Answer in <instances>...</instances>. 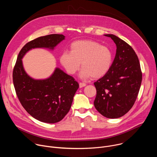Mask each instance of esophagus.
Segmentation results:
<instances>
[{
  "label": "esophagus",
  "instance_id": "34e87169",
  "mask_svg": "<svg viewBox=\"0 0 157 157\" xmlns=\"http://www.w3.org/2000/svg\"><path fill=\"white\" fill-rule=\"evenodd\" d=\"M86 83H84V82H79V87H84L86 86Z\"/></svg>",
  "mask_w": 157,
  "mask_h": 157
}]
</instances>
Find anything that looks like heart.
Returning a JSON list of instances; mask_svg holds the SVG:
<instances>
[{"label":"heart","instance_id":"b5f03b06","mask_svg":"<svg viewBox=\"0 0 157 157\" xmlns=\"http://www.w3.org/2000/svg\"><path fill=\"white\" fill-rule=\"evenodd\" d=\"M61 64L66 71L75 75L80 68L82 78L94 79L105 76L109 71L113 61L110 49L93 40H78L70 46V52H63L59 58Z\"/></svg>","mask_w":157,"mask_h":157}]
</instances>
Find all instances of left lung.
<instances>
[{
	"label": "left lung",
	"mask_w": 157,
	"mask_h": 157,
	"mask_svg": "<svg viewBox=\"0 0 157 157\" xmlns=\"http://www.w3.org/2000/svg\"><path fill=\"white\" fill-rule=\"evenodd\" d=\"M116 54L108 73L94 83L96 89L94 106L103 116L116 119L130 110L137 98L142 79L137 54L125 41L112 34Z\"/></svg>",
	"instance_id": "obj_1"
}]
</instances>
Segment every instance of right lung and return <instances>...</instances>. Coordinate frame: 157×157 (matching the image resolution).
Wrapping results in <instances>:
<instances>
[{
  "mask_svg": "<svg viewBox=\"0 0 157 157\" xmlns=\"http://www.w3.org/2000/svg\"><path fill=\"white\" fill-rule=\"evenodd\" d=\"M64 37L61 34H52L28 42L19 52L13 70V82L20 102L30 115L43 122L53 124L64 117L79 84L59 68L47 79H33L25 73L21 58L32 48L53 49Z\"/></svg>",
  "mask_w": 157,
  "mask_h": 157,
  "instance_id": "right-lung-1",
  "label": "right lung"
}]
</instances>
